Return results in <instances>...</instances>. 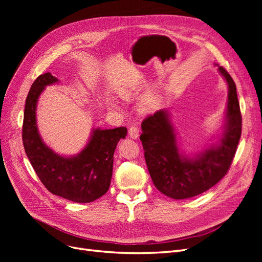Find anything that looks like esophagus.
Here are the masks:
<instances>
[{"label": "esophagus", "mask_w": 262, "mask_h": 262, "mask_svg": "<svg viewBox=\"0 0 262 262\" xmlns=\"http://www.w3.org/2000/svg\"><path fill=\"white\" fill-rule=\"evenodd\" d=\"M129 136L133 140H137L139 138V129L137 128V126H134V125L131 126V128L129 129Z\"/></svg>", "instance_id": "1"}]
</instances>
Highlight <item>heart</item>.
<instances>
[{"instance_id": "heart-1", "label": "heart", "mask_w": 262, "mask_h": 262, "mask_svg": "<svg viewBox=\"0 0 262 262\" xmlns=\"http://www.w3.org/2000/svg\"><path fill=\"white\" fill-rule=\"evenodd\" d=\"M134 93L136 92L131 89H123L119 92L120 96L124 99H130L134 95ZM110 105H112V107L115 109L118 108V105L114 101ZM158 107H160V97H158L154 92H149L146 95H144L143 98H142L140 101V110L144 114L154 113L158 109Z\"/></svg>"}]
</instances>
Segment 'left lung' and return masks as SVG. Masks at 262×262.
I'll return each instance as SVG.
<instances>
[{
    "instance_id": "left-lung-1",
    "label": "left lung",
    "mask_w": 262,
    "mask_h": 262,
    "mask_svg": "<svg viewBox=\"0 0 262 262\" xmlns=\"http://www.w3.org/2000/svg\"><path fill=\"white\" fill-rule=\"evenodd\" d=\"M228 87L227 107L221 137L202 152L188 156L180 152L177 132L168 110H158L142 122L140 140L154 186L176 200L207 191L223 178L231 166L242 134V114L236 85L226 70L219 67Z\"/></svg>"
}]
</instances>
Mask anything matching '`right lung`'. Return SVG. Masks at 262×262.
Wrapping results in <instances>:
<instances>
[{"mask_svg": "<svg viewBox=\"0 0 262 262\" xmlns=\"http://www.w3.org/2000/svg\"><path fill=\"white\" fill-rule=\"evenodd\" d=\"M58 82L48 72L38 76L31 85L24 112V147L37 176L52 194L78 203L93 202L108 191L115 149L128 130L124 126L93 129L89 142L78 154L63 156L54 153L39 134L36 110L46 86Z\"/></svg>", "mask_w": 262, "mask_h": 262, "instance_id": "obj_1", "label": "right lung"}]
</instances>
